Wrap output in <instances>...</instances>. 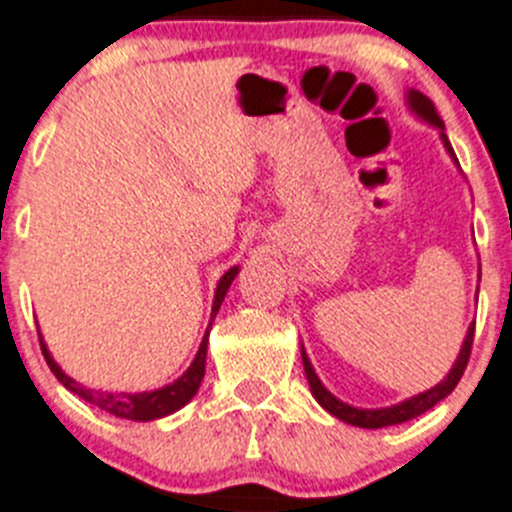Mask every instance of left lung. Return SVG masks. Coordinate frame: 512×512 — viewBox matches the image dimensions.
Returning a JSON list of instances; mask_svg holds the SVG:
<instances>
[{"mask_svg": "<svg viewBox=\"0 0 512 512\" xmlns=\"http://www.w3.org/2000/svg\"><path fill=\"white\" fill-rule=\"evenodd\" d=\"M409 109L414 111L419 119L429 121L431 126H437L439 134H442L444 147H447V152L454 157L452 144H449L447 134H444V121L439 119L437 109H434V103H431L424 93L409 91ZM454 162H457V157H454ZM472 340H475V322H472L470 330H467V337H464V342H462V350H459L452 370H449L447 378H444L442 383H437V386L429 388V391L419 393V396L406 398V401L396 403V406H386V409H355V406H350V403H342L340 398H335L325 386H322V381L317 378V373H314V368H312V363H309L304 348H302V363H304V373H307L309 388H312V396L317 398V403H320L322 409L330 411L332 416H337V419L345 421V424L360 426V429H383V426L403 424V421L416 419V416H421L424 411H429L431 406H437L442 398H447L449 393L457 388L459 378H462L464 368H467V360H470V353H472Z\"/></svg>", "mask_w": 512, "mask_h": 512, "instance_id": "left-lung-1", "label": "left lung"}]
</instances>
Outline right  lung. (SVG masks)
Instances as JSON below:
<instances>
[{"mask_svg":"<svg viewBox=\"0 0 512 512\" xmlns=\"http://www.w3.org/2000/svg\"><path fill=\"white\" fill-rule=\"evenodd\" d=\"M236 274H238V266H233V269H228L223 276H220L218 289H215V299H213V312H210V325H213L215 314H218L220 304H223V299H225V292H228V287L233 284ZM208 335H210V327H208V332H205L203 342H200V350H198V355H195V360H192L190 368H187L175 383H170V386H164V388H157V391H144V393H109V391H96V388L81 386V383H75L70 375H65L63 370H60V365L55 363L53 355H50V350L45 348L42 337H40V348H42V355H45V360H48L50 370L55 373V378H58V381L63 383L70 393L81 396L83 401L93 403V406H98V409L119 416V419L154 421V419H162V416L175 414L177 409H182V406H185V403L190 401L195 393H198L200 383H203V375H205Z\"/></svg>","mask_w":512,"mask_h":512,"instance_id":"1","label":"right lung"}]
</instances>
